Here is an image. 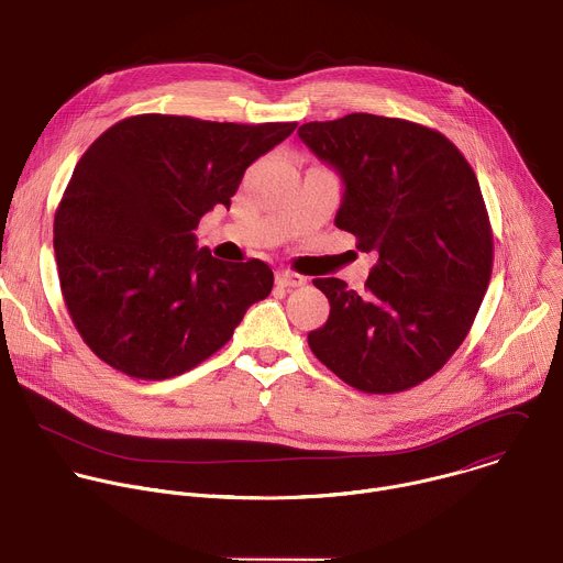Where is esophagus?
I'll list each match as a JSON object with an SVG mask.
<instances>
[{
  "mask_svg": "<svg viewBox=\"0 0 563 563\" xmlns=\"http://www.w3.org/2000/svg\"><path fill=\"white\" fill-rule=\"evenodd\" d=\"M276 283H278L280 287H300V285L307 283V278L300 276V274H296V272H289V269H278V272H276Z\"/></svg>",
  "mask_w": 563,
  "mask_h": 563,
  "instance_id": "obj_1",
  "label": "esophagus"
}]
</instances>
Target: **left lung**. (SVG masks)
<instances>
[{
	"mask_svg": "<svg viewBox=\"0 0 563 563\" xmlns=\"http://www.w3.org/2000/svg\"><path fill=\"white\" fill-rule=\"evenodd\" d=\"M298 137L343 180L336 227L378 261L356 294L313 278L330 318L309 332L316 358L367 394L404 391L439 372L467 336L493 274V229L461 151L417 122L350 113Z\"/></svg>",
	"mask_w": 563,
	"mask_h": 563,
	"instance_id": "obj_1",
	"label": "left lung"
}]
</instances>
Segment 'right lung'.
<instances>
[{"label": "right lung", "mask_w": 563, "mask_h": 563, "mask_svg": "<svg viewBox=\"0 0 563 563\" xmlns=\"http://www.w3.org/2000/svg\"><path fill=\"white\" fill-rule=\"evenodd\" d=\"M294 129L146 113L113 124L79 157L53 247L73 325L104 363L144 380L178 376L269 296V265L218 261L194 231Z\"/></svg>", "instance_id": "1"}]
</instances>
